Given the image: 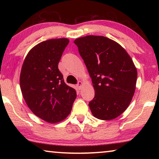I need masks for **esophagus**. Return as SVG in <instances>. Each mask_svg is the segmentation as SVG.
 Wrapping results in <instances>:
<instances>
[{
	"mask_svg": "<svg viewBox=\"0 0 159 159\" xmlns=\"http://www.w3.org/2000/svg\"><path fill=\"white\" fill-rule=\"evenodd\" d=\"M82 85V82L81 81H79V82H78V83H77V88H79V89H80V88H81Z\"/></svg>",
	"mask_w": 159,
	"mask_h": 159,
	"instance_id": "1",
	"label": "esophagus"
}]
</instances>
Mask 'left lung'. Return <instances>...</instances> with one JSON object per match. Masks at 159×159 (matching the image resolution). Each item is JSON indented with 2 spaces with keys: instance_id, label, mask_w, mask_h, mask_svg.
Wrapping results in <instances>:
<instances>
[{
  "instance_id": "obj_1",
  "label": "left lung",
  "mask_w": 159,
  "mask_h": 159,
  "mask_svg": "<svg viewBox=\"0 0 159 159\" xmlns=\"http://www.w3.org/2000/svg\"><path fill=\"white\" fill-rule=\"evenodd\" d=\"M92 79L95 97L89 103L93 116L111 120L131 103L138 71L125 49L104 36L88 35L74 41Z\"/></svg>"
}]
</instances>
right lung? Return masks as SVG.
<instances>
[{
	"label": "right lung",
	"mask_w": 159,
	"mask_h": 159,
	"mask_svg": "<svg viewBox=\"0 0 159 159\" xmlns=\"http://www.w3.org/2000/svg\"><path fill=\"white\" fill-rule=\"evenodd\" d=\"M67 38L51 39L36 45L24 61L20 88L27 105L34 115L48 123L60 122L70 114L77 93L64 82L58 62Z\"/></svg>",
	"instance_id": "right-lung-1"
}]
</instances>
